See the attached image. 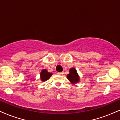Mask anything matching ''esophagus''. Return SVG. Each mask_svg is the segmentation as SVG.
I'll return each mask as SVG.
<instances>
[{"instance_id":"34e87169","label":"esophagus","mask_w":120,"mask_h":120,"mask_svg":"<svg viewBox=\"0 0 120 120\" xmlns=\"http://www.w3.org/2000/svg\"><path fill=\"white\" fill-rule=\"evenodd\" d=\"M58 74L60 75H63L64 74V72H58Z\"/></svg>"}]
</instances>
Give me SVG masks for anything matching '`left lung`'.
<instances>
[{
    "mask_svg": "<svg viewBox=\"0 0 120 120\" xmlns=\"http://www.w3.org/2000/svg\"><path fill=\"white\" fill-rule=\"evenodd\" d=\"M68 79L72 83H76L79 81V76L77 72L74 68H72L69 70V73L67 75Z\"/></svg>",
    "mask_w": 120,
    "mask_h": 120,
    "instance_id": "1",
    "label": "left lung"
}]
</instances>
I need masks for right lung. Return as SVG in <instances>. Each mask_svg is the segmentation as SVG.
Wrapping results in <instances>:
<instances>
[{"instance_id":"1","label":"right lung","mask_w":120,"mask_h":120,"mask_svg":"<svg viewBox=\"0 0 120 120\" xmlns=\"http://www.w3.org/2000/svg\"><path fill=\"white\" fill-rule=\"evenodd\" d=\"M52 75V73L48 72L46 69H43L41 73V78L43 81H45L48 79Z\"/></svg>"}]
</instances>
